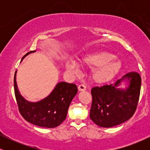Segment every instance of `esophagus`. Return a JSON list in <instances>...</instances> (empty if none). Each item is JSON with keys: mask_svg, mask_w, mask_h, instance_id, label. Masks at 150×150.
Here are the masks:
<instances>
[{"mask_svg": "<svg viewBox=\"0 0 150 150\" xmlns=\"http://www.w3.org/2000/svg\"><path fill=\"white\" fill-rule=\"evenodd\" d=\"M78 90L79 91H85L86 90V86L83 84L82 85H80L78 86Z\"/></svg>", "mask_w": 150, "mask_h": 150, "instance_id": "1", "label": "esophagus"}]
</instances>
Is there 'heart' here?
I'll use <instances>...</instances> for the list:
<instances>
[{"instance_id":"b5f03b06","label":"heart","mask_w":150,"mask_h":150,"mask_svg":"<svg viewBox=\"0 0 150 150\" xmlns=\"http://www.w3.org/2000/svg\"><path fill=\"white\" fill-rule=\"evenodd\" d=\"M80 65L86 68H95L92 72V79L97 82H105L114 77L122 68L119 60L112 53L99 51L87 55L80 61ZM65 67L71 71H77L79 65L75 61H68Z\"/></svg>"}]
</instances>
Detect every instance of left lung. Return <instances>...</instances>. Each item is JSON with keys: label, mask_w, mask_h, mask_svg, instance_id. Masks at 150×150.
<instances>
[{"label": "left lung", "mask_w": 150, "mask_h": 150, "mask_svg": "<svg viewBox=\"0 0 150 150\" xmlns=\"http://www.w3.org/2000/svg\"><path fill=\"white\" fill-rule=\"evenodd\" d=\"M128 79L125 90L116 88L122 80ZM141 77L137 72H130L114 85L94 87L91 90L92 102L91 120L103 128H111L124 123L133 116L140 98Z\"/></svg>", "instance_id": "1"}]
</instances>
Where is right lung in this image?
Returning a JSON list of instances; mask_svg holds the SVG:
<instances>
[{"mask_svg":"<svg viewBox=\"0 0 150 150\" xmlns=\"http://www.w3.org/2000/svg\"><path fill=\"white\" fill-rule=\"evenodd\" d=\"M35 51H31L27 53L22 59L28 54ZM16 72L14 76L15 95L19 111L22 116L32 124L49 128H56L64 121L68 107L77 92L75 84L59 82L51 94L45 99L35 103L29 102L22 97L18 91Z\"/></svg>","mask_w":150,"mask_h":150,"instance_id":"obj_1","label":"right lung"}]
</instances>
